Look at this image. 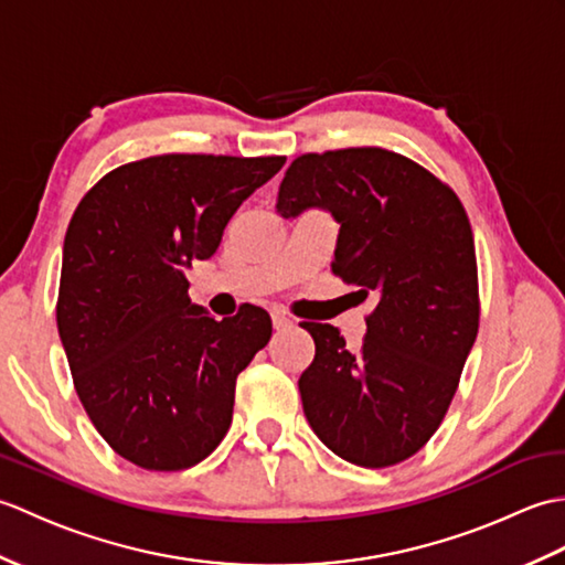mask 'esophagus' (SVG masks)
Segmentation results:
<instances>
[{"mask_svg":"<svg viewBox=\"0 0 565 565\" xmlns=\"http://www.w3.org/2000/svg\"><path fill=\"white\" fill-rule=\"evenodd\" d=\"M271 326H274L276 332L291 330L294 328V320L289 316H284V313H271Z\"/></svg>","mask_w":565,"mask_h":565,"instance_id":"esophagus-1","label":"esophagus"}]
</instances>
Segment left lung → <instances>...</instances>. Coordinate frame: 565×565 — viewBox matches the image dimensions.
Instances as JSON below:
<instances>
[{
	"label": "left lung",
	"instance_id": "left-lung-1",
	"mask_svg": "<svg viewBox=\"0 0 565 565\" xmlns=\"http://www.w3.org/2000/svg\"><path fill=\"white\" fill-rule=\"evenodd\" d=\"M308 209L340 225L332 271L374 310L359 352L338 328L301 326L316 342L298 379L306 419L344 461L401 463L437 431L476 342L471 223L449 186L381 148L296 158L276 213L289 221Z\"/></svg>",
	"mask_w": 565,
	"mask_h": 565
}]
</instances>
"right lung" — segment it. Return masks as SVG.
<instances>
[{
  "label": "right lung",
  "instance_id": "obj_1",
  "mask_svg": "<svg viewBox=\"0 0 565 565\" xmlns=\"http://www.w3.org/2000/svg\"><path fill=\"white\" fill-rule=\"evenodd\" d=\"M284 158L158 154L106 174L67 225L57 332L84 411L109 447L148 471H182L218 447L235 379L271 338L243 306L215 320L184 269L211 259L239 203Z\"/></svg>",
  "mask_w": 565,
  "mask_h": 565
}]
</instances>
